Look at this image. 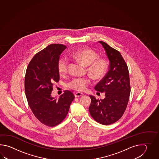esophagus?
I'll return each instance as SVG.
<instances>
[{"label": "esophagus", "mask_w": 159, "mask_h": 159, "mask_svg": "<svg viewBox=\"0 0 159 159\" xmlns=\"http://www.w3.org/2000/svg\"><path fill=\"white\" fill-rule=\"evenodd\" d=\"M84 95V94H82V93H75V97H82V96H83Z\"/></svg>", "instance_id": "obj_1"}]
</instances>
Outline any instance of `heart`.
Listing matches in <instances>:
<instances>
[{
    "label": "heart",
    "instance_id": "1",
    "mask_svg": "<svg viewBox=\"0 0 159 159\" xmlns=\"http://www.w3.org/2000/svg\"><path fill=\"white\" fill-rule=\"evenodd\" d=\"M72 58L80 62L84 66H88V71L92 78L99 80L105 75L108 67L107 61L99 55L95 51L90 48L78 49L72 54ZM68 62L65 58L60 60L58 63V70L60 75H64L68 71ZM89 84L88 79L75 78L68 83V87L75 91L85 90Z\"/></svg>",
    "mask_w": 159,
    "mask_h": 159
}]
</instances>
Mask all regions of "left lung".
<instances>
[{"mask_svg":"<svg viewBox=\"0 0 159 159\" xmlns=\"http://www.w3.org/2000/svg\"><path fill=\"white\" fill-rule=\"evenodd\" d=\"M109 60V70L95 90L105 93L103 99H96L90 95L91 102L89 108L95 121L103 125L118 121L125 111L131 91L129 69L119 51L103 41H99Z\"/></svg>","mask_w":159,"mask_h":159,"instance_id":"obj_1","label":"left lung"}]
</instances>
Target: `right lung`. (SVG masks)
<instances>
[{
    "instance_id": "1",
    "label": "right lung",
    "mask_w": 159,
    "mask_h": 159,
    "mask_svg": "<svg viewBox=\"0 0 159 159\" xmlns=\"http://www.w3.org/2000/svg\"><path fill=\"white\" fill-rule=\"evenodd\" d=\"M66 48L62 44H51L37 53L28 65L25 76L28 105L36 118L50 127L58 125L65 118L75 99L69 90L58 99L51 95L53 83L60 80V55Z\"/></svg>"
}]
</instances>
